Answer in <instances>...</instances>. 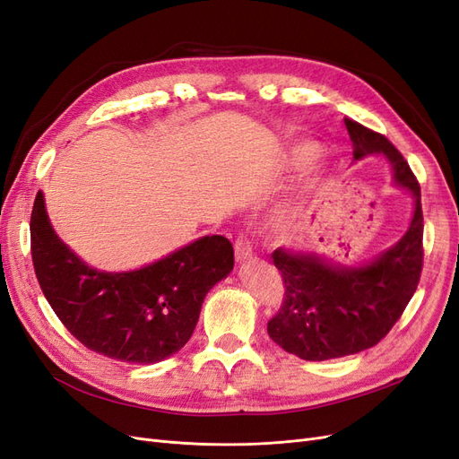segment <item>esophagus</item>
Wrapping results in <instances>:
<instances>
[{
	"label": "esophagus",
	"mask_w": 459,
	"mask_h": 459,
	"mask_svg": "<svg viewBox=\"0 0 459 459\" xmlns=\"http://www.w3.org/2000/svg\"><path fill=\"white\" fill-rule=\"evenodd\" d=\"M253 258V245L251 241L247 239V235H239L238 239H235V260L238 262H247Z\"/></svg>",
	"instance_id": "1"
}]
</instances>
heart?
I'll return each mask as SVG.
<instances>
[{"mask_svg":"<svg viewBox=\"0 0 459 459\" xmlns=\"http://www.w3.org/2000/svg\"><path fill=\"white\" fill-rule=\"evenodd\" d=\"M316 152H317V147L314 143L302 142V143H297V145L289 149V160L293 164H302V162L314 159ZM299 214H300V206L297 203L289 204L287 208H283V211L280 212V216H277V224H280L283 230L293 228Z\"/></svg>","mask_w":459,"mask_h":459,"instance_id":"1","label":"heart"}]
</instances>
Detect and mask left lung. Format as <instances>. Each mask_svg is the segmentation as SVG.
Here are the masks:
<instances>
[{"label":"left lung","mask_w":459,"mask_h":459,"mask_svg":"<svg viewBox=\"0 0 459 459\" xmlns=\"http://www.w3.org/2000/svg\"><path fill=\"white\" fill-rule=\"evenodd\" d=\"M354 160L381 155L396 187L408 191L413 212L404 235L366 262L341 264L304 248L273 251L285 281V302L268 322V335L308 362L351 356L377 344L408 307L423 266L421 189L408 162L385 135L344 118Z\"/></svg>","instance_id":"left-lung-1"}]
</instances>
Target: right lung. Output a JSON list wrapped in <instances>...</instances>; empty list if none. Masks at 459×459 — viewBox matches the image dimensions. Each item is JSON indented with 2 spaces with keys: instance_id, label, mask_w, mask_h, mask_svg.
<instances>
[{
  "instance_id": "1",
  "label": "right lung",
  "mask_w": 459,
  "mask_h": 459,
  "mask_svg": "<svg viewBox=\"0 0 459 459\" xmlns=\"http://www.w3.org/2000/svg\"><path fill=\"white\" fill-rule=\"evenodd\" d=\"M32 262L53 312L90 351L130 364H157L184 349L204 297L233 270V247L204 235L145 266L97 270L53 230L44 191L32 218Z\"/></svg>"
}]
</instances>
